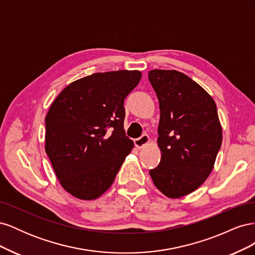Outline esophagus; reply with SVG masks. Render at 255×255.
Wrapping results in <instances>:
<instances>
[{
    "mask_svg": "<svg viewBox=\"0 0 255 255\" xmlns=\"http://www.w3.org/2000/svg\"><path fill=\"white\" fill-rule=\"evenodd\" d=\"M150 142V139H149V136L146 134H143L141 135L139 138H137V139L134 140V143L136 145V148L140 149V148H143L144 145H146Z\"/></svg>",
    "mask_w": 255,
    "mask_h": 255,
    "instance_id": "esophagus-1",
    "label": "esophagus"
}]
</instances>
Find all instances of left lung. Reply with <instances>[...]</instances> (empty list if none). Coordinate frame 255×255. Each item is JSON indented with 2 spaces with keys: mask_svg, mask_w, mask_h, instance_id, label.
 <instances>
[{
  "mask_svg": "<svg viewBox=\"0 0 255 255\" xmlns=\"http://www.w3.org/2000/svg\"><path fill=\"white\" fill-rule=\"evenodd\" d=\"M159 102V165L150 170L170 199L195 191L211 174L222 142L214 99L186 74L155 69L148 74Z\"/></svg>",
  "mask_w": 255,
  "mask_h": 255,
  "instance_id": "obj_1",
  "label": "left lung"
}]
</instances>
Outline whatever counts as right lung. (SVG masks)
<instances>
[{"label":"right lung","mask_w":255,"mask_h":255,"mask_svg":"<svg viewBox=\"0 0 255 255\" xmlns=\"http://www.w3.org/2000/svg\"><path fill=\"white\" fill-rule=\"evenodd\" d=\"M140 79L137 70L94 73L68 85L53 101L44 149L60 185L73 197L103 195L134 148L123 128V103Z\"/></svg>","instance_id":"add662e5"}]
</instances>
